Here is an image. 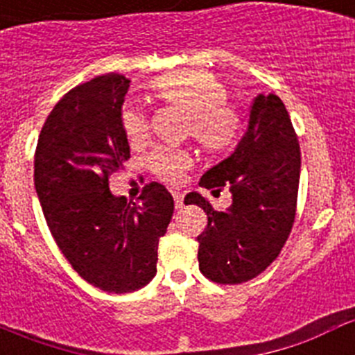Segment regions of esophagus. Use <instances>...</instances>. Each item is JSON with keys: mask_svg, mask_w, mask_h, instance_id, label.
Listing matches in <instances>:
<instances>
[{"mask_svg": "<svg viewBox=\"0 0 355 355\" xmlns=\"http://www.w3.org/2000/svg\"><path fill=\"white\" fill-rule=\"evenodd\" d=\"M172 196H174V200H175V208H178V209L183 208V193L172 192Z\"/></svg>", "mask_w": 355, "mask_h": 355, "instance_id": "34e87169", "label": "esophagus"}]
</instances>
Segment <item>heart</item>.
<instances>
[{
    "label": "heart",
    "mask_w": 355,
    "mask_h": 355,
    "mask_svg": "<svg viewBox=\"0 0 355 355\" xmlns=\"http://www.w3.org/2000/svg\"><path fill=\"white\" fill-rule=\"evenodd\" d=\"M150 92L158 101L187 112V133L208 155H222L236 144L240 112L227 103V87L209 72L188 71L158 78L150 83ZM121 126L133 146L146 139L147 119L137 106L122 110ZM146 165L158 180L180 183L190 156L181 149L158 146L147 155Z\"/></svg>",
    "instance_id": "b5f03b06"
}]
</instances>
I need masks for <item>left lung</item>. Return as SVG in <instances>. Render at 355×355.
<instances>
[{
    "mask_svg": "<svg viewBox=\"0 0 355 355\" xmlns=\"http://www.w3.org/2000/svg\"><path fill=\"white\" fill-rule=\"evenodd\" d=\"M299 180L300 147L290 115L277 96L259 94L236 150L199 181L213 193L229 188L231 206L216 211L193 192L184 199L208 216L197 236L200 272L215 283L240 284L275 261L293 227Z\"/></svg>",
    "mask_w": 355,
    "mask_h": 355,
    "instance_id": "8db88e82",
    "label": "left lung"
}]
</instances>
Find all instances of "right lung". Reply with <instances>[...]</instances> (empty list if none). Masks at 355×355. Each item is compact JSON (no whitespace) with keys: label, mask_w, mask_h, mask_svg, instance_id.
I'll return each instance as SVG.
<instances>
[{"label":"right lung","mask_w":355,"mask_h":355,"mask_svg":"<svg viewBox=\"0 0 355 355\" xmlns=\"http://www.w3.org/2000/svg\"><path fill=\"white\" fill-rule=\"evenodd\" d=\"M128 89L130 80L115 72L71 89L35 149V190L56 245L87 283L110 293L140 290L155 277L174 213V199L156 181L139 202L110 192V175L130 159L121 126Z\"/></svg>","instance_id":"1"}]
</instances>
